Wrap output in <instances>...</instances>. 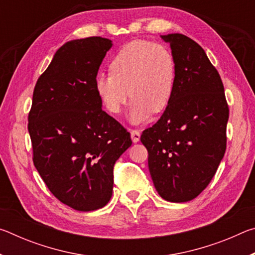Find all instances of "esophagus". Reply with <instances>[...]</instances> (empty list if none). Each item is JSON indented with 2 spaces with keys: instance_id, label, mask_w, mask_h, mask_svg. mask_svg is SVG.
Here are the masks:
<instances>
[{
  "instance_id": "esophagus-1",
  "label": "esophagus",
  "mask_w": 255,
  "mask_h": 255,
  "mask_svg": "<svg viewBox=\"0 0 255 255\" xmlns=\"http://www.w3.org/2000/svg\"><path fill=\"white\" fill-rule=\"evenodd\" d=\"M130 137H131V140L133 143H137V141H139L140 139V132L139 130H137V129H131L130 130Z\"/></svg>"
}]
</instances>
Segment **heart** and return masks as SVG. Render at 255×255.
I'll list each match as a JSON object with an SVG mask.
<instances>
[{"mask_svg": "<svg viewBox=\"0 0 255 255\" xmlns=\"http://www.w3.org/2000/svg\"><path fill=\"white\" fill-rule=\"evenodd\" d=\"M110 74H99L96 91L106 109L117 115L131 99L129 119L139 124L150 112H162L174 91L176 63L169 47L136 39L125 44L110 60Z\"/></svg>", "mask_w": 255, "mask_h": 255, "instance_id": "obj_1", "label": "heart"}]
</instances>
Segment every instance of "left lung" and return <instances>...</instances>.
<instances>
[{"label":"left lung","mask_w":255,"mask_h":255,"mask_svg":"<svg viewBox=\"0 0 255 255\" xmlns=\"http://www.w3.org/2000/svg\"><path fill=\"white\" fill-rule=\"evenodd\" d=\"M176 63L174 91L156 124L140 141L163 199L192 200L214 178L226 150L230 109L216 67L195 40L181 33L162 36Z\"/></svg>","instance_id":"left-lung-1"}]
</instances>
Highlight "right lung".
<instances>
[{
  "instance_id": "obj_1",
  "label": "right lung",
  "mask_w": 255,
  "mask_h": 255,
  "mask_svg": "<svg viewBox=\"0 0 255 255\" xmlns=\"http://www.w3.org/2000/svg\"><path fill=\"white\" fill-rule=\"evenodd\" d=\"M111 40L66 42L38 79L28 116L32 161L49 191L76 210L109 202L114 165L130 133L102 110L94 81Z\"/></svg>"
}]
</instances>
